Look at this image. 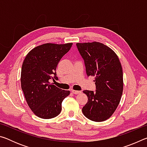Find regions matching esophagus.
Returning a JSON list of instances; mask_svg holds the SVG:
<instances>
[{"mask_svg": "<svg viewBox=\"0 0 147 147\" xmlns=\"http://www.w3.org/2000/svg\"><path fill=\"white\" fill-rule=\"evenodd\" d=\"M71 92L72 93H73V94H79V93H81V91H76V90H71Z\"/></svg>", "mask_w": 147, "mask_h": 147, "instance_id": "esophagus-1", "label": "esophagus"}]
</instances>
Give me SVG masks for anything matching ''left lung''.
Wrapping results in <instances>:
<instances>
[{"instance_id": "left-lung-1", "label": "left lung", "mask_w": 147, "mask_h": 147, "mask_svg": "<svg viewBox=\"0 0 147 147\" xmlns=\"http://www.w3.org/2000/svg\"><path fill=\"white\" fill-rule=\"evenodd\" d=\"M88 76L94 77L96 91L85 90L88 102L82 108L87 118L95 122L108 119L120 102L123 91V74L118 56L112 49L99 42L78 43Z\"/></svg>"}]
</instances>
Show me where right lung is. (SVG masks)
<instances>
[{
	"instance_id": "add662e5",
	"label": "right lung",
	"mask_w": 147,
	"mask_h": 147,
	"mask_svg": "<svg viewBox=\"0 0 147 147\" xmlns=\"http://www.w3.org/2000/svg\"><path fill=\"white\" fill-rule=\"evenodd\" d=\"M72 45V43H45L32 49L24 59L21 88L29 108L38 117L49 119L58 116L63 99L70 94L49 80H58L57 65Z\"/></svg>"
}]
</instances>
